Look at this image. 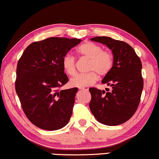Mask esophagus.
I'll list each match as a JSON object with an SVG mask.
<instances>
[{
  "mask_svg": "<svg viewBox=\"0 0 159 159\" xmlns=\"http://www.w3.org/2000/svg\"><path fill=\"white\" fill-rule=\"evenodd\" d=\"M80 89L83 90V91H89V87H81V88H80Z\"/></svg>",
  "mask_w": 159,
  "mask_h": 159,
  "instance_id": "esophagus-1",
  "label": "esophagus"
}]
</instances>
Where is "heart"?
<instances>
[{
	"label": "heart",
	"instance_id": "obj_1",
	"mask_svg": "<svg viewBox=\"0 0 159 159\" xmlns=\"http://www.w3.org/2000/svg\"><path fill=\"white\" fill-rule=\"evenodd\" d=\"M78 55L89 59L87 64L88 73L76 75L70 80V85L74 87H87L98 80V74L105 76L113 68L114 58L110 51L104 50L102 46L93 42H85L77 48ZM62 65L66 73L74 76L76 73V60L69 54H66L62 60Z\"/></svg>",
	"mask_w": 159,
	"mask_h": 159
}]
</instances>
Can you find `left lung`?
<instances>
[{
	"instance_id": "8db88e82",
	"label": "left lung",
	"mask_w": 159,
	"mask_h": 159,
	"mask_svg": "<svg viewBox=\"0 0 159 159\" xmlns=\"http://www.w3.org/2000/svg\"><path fill=\"white\" fill-rule=\"evenodd\" d=\"M91 40L106 45L112 50L114 62L102 81L112 89L105 91L89 89L90 109L100 123L109 126L121 125L134 115L139 105L144 87L142 62L134 48L124 41L108 37H96Z\"/></svg>"
}]
</instances>
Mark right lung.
<instances>
[{
  "instance_id": "obj_1",
  "label": "right lung",
  "mask_w": 159,
  "mask_h": 159,
  "mask_svg": "<svg viewBox=\"0 0 159 159\" xmlns=\"http://www.w3.org/2000/svg\"><path fill=\"white\" fill-rule=\"evenodd\" d=\"M80 42L57 37L37 41L17 62L15 91L25 115L39 128L59 130L70 120L78 89L60 90L68 82L62 60Z\"/></svg>"
}]
</instances>
